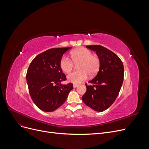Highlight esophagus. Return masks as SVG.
<instances>
[{
    "label": "esophagus",
    "instance_id": "obj_1",
    "mask_svg": "<svg viewBox=\"0 0 149 149\" xmlns=\"http://www.w3.org/2000/svg\"><path fill=\"white\" fill-rule=\"evenodd\" d=\"M78 86V84H73V88H77Z\"/></svg>",
    "mask_w": 149,
    "mask_h": 149
}]
</instances>
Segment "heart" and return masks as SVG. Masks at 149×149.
I'll use <instances>...</instances> for the list:
<instances>
[{
  "label": "heart",
  "instance_id": "b5f03b06",
  "mask_svg": "<svg viewBox=\"0 0 149 149\" xmlns=\"http://www.w3.org/2000/svg\"><path fill=\"white\" fill-rule=\"evenodd\" d=\"M71 58L74 64L77 65L78 71L67 76L68 81L74 84L83 82L88 77L95 75L100 67V60L92 52L84 48L76 49L71 52ZM68 57L63 56L60 61V67L65 73H69L73 68V63Z\"/></svg>",
  "mask_w": 149,
  "mask_h": 149
}]
</instances>
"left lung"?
Segmentation results:
<instances>
[{"mask_svg": "<svg viewBox=\"0 0 149 149\" xmlns=\"http://www.w3.org/2000/svg\"><path fill=\"white\" fill-rule=\"evenodd\" d=\"M96 52L100 60V67L96 77L87 85L82 100L89 107L97 112L108 109L118 97L124 80V65L114 53L101 45H88Z\"/></svg>", "mask_w": 149, "mask_h": 149, "instance_id": "obj_1", "label": "left lung"}]
</instances>
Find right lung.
<instances>
[{
  "label": "right lung",
  "instance_id": "add662e5",
  "mask_svg": "<svg viewBox=\"0 0 149 149\" xmlns=\"http://www.w3.org/2000/svg\"><path fill=\"white\" fill-rule=\"evenodd\" d=\"M71 47L52 48L39 54L31 62L26 75L31 100L45 112L55 111L63 104L73 84H62L66 79L60 67L63 55Z\"/></svg>",
  "mask_w": 149,
  "mask_h": 149
}]
</instances>
